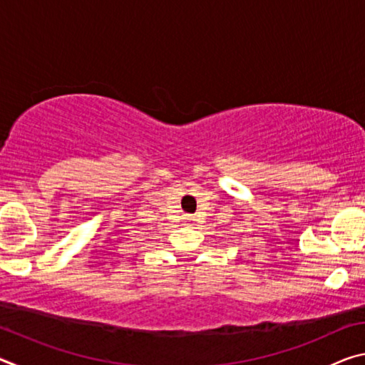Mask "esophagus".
<instances>
[{
  "label": "esophagus",
  "mask_w": 365,
  "mask_h": 365,
  "mask_svg": "<svg viewBox=\"0 0 365 365\" xmlns=\"http://www.w3.org/2000/svg\"><path fill=\"white\" fill-rule=\"evenodd\" d=\"M195 217L193 215H187V217H185V224H188V225H191V224H195Z\"/></svg>",
  "instance_id": "esophagus-1"
}]
</instances>
